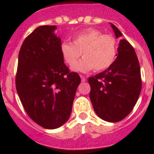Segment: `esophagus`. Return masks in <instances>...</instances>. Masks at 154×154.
I'll list each match as a JSON object with an SVG mask.
<instances>
[{
	"label": "esophagus",
	"mask_w": 154,
	"mask_h": 154,
	"mask_svg": "<svg viewBox=\"0 0 154 154\" xmlns=\"http://www.w3.org/2000/svg\"><path fill=\"white\" fill-rule=\"evenodd\" d=\"M81 77V79H82V82H86L87 81V78L84 77V76H82V75H80Z\"/></svg>",
	"instance_id": "34e87169"
}]
</instances>
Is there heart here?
Masks as SVG:
<instances>
[{
  "label": "heart",
  "instance_id": "heart-1",
  "mask_svg": "<svg viewBox=\"0 0 154 154\" xmlns=\"http://www.w3.org/2000/svg\"><path fill=\"white\" fill-rule=\"evenodd\" d=\"M61 54L68 65H73L82 54L84 57L72 67L77 72H87L94 70L100 72L115 63L118 46L116 38L111 35H103L94 28L83 29L72 38V43L63 42Z\"/></svg>",
  "mask_w": 154,
  "mask_h": 154
}]
</instances>
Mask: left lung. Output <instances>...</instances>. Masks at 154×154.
<instances>
[{
	"mask_svg": "<svg viewBox=\"0 0 154 154\" xmlns=\"http://www.w3.org/2000/svg\"><path fill=\"white\" fill-rule=\"evenodd\" d=\"M116 38L121 32L110 24ZM90 98L100 119L118 122L125 119L135 106L142 87L140 67L135 51L125 39L119 41L116 60L102 72L88 79Z\"/></svg>",
	"mask_w": 154,
	"mask_h": 154,
	"instance_id": "left-lung-1",
	"label": "left lung"
}]
</instances>
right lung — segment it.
<instances>
[{"label": "right lung", "mask_w": 154, "mask_h": 154, "mask_svg": "<svg viewBox=\"0 0 154 154\" xmlns=\"http://www.w3.org/2000/svg\"><path fill=\"white\" fill-rule=\"evenodd\" d=\"M56 25L36 28L19 53L15 87L24 109L38 125L57 129L70 117L81 78L70 72L61 54Z\"/></svg>", "instance_id": "add662e5"}]
</instances>
